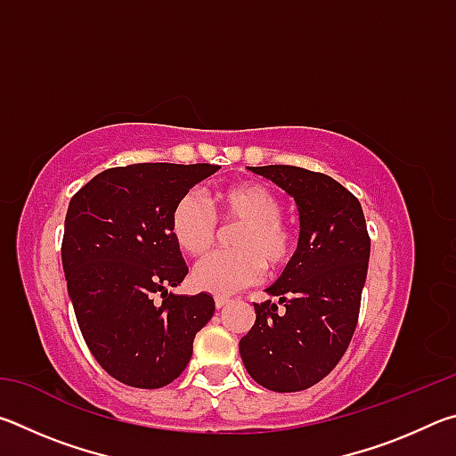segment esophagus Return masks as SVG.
Wrapping results in <instances>:
<instances>
[{"mask_svg":"<svg viewBox=\"0 0 456 456\" xmlns=\"http://www.w3.org/2000/svg\"><path fill=\"white\" fill-rule=\"evenodd\" d=\"M231 304V299H227V297H215V307H217V310H223V307H227Z\"/></svg>","mask_w":456,"mask_h":456,"instance_id":"obj_1","label":"esophagus"}]
</instances>
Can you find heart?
Wrapping results in <instances>:
<instances>
[{"label":"heart","instance_id":"heart-1","mask_svg":"<svg viewBox=\"0 0 456 456\" xmlns=\"http://www.w3.org/2000/svg\"><path fill=\"white\" fill-rule=\"evenodd\" d=\"M217 219L223 227H237L229 239V253L200 261L192 283L213 296H231L257 283L264 275H280L297 249V233L281 217L283 205L273 189L257 181L229 184L215 192ZM215 215L195 192L176 200L171 211L175 245L189 257H205L219 239Z\"/></svg>","mask_w":456,"mask_h":456}]
</instances>
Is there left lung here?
Listing matches in <instances>:
<instances>
[{
	"instance_id": "8db88e82",
	"label": "left lung",
	"mask_w": 456,
	"mask_h": 456,
	"mask_svg": "<svg viewBox=\"0 0 456 456\" xmlns=\"http://www.w3.org/2000/svg\"><path fill=\"white\" fill-rule=\"evenodd\" d=\"M296 199L299 241L289 267L253 304L256 323L239 342L247 372L273 392L318 384L348 350L358 326L370 235L360 200L323 173L289 165L251 167Z\"/></svg>"
}]
</instances>
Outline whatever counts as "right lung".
<instances>
[{
  "label": "right lung",
  "mask_w": 456,
  "mask_h": 456,
  "mask_svg": "<svg viewBox=\"0 0 456 456\" xmlns=\"http://www.w3.org/2000/svg\"><path fill=\"white\" fill-rule=\"evenodd\" d=\"M217 165L138 163L106 168L76 192L61 239L68 293L88 350L134 388H160L187 368L209 293L175 296L189 273L171 211Z\"/></svg>",
  "instance_id": "obj_1"
}]
</instances>
